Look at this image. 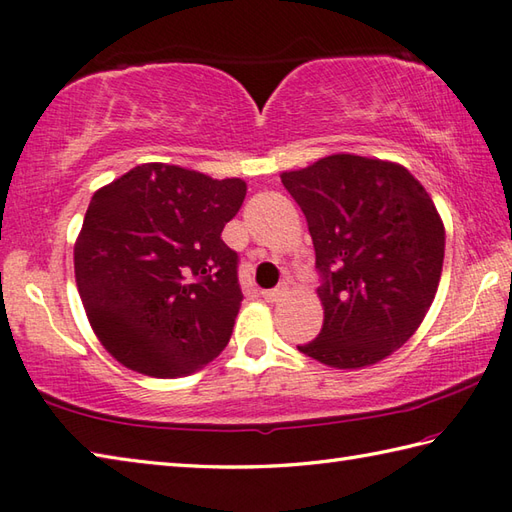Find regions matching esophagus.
<instances>
[{
	"label": "esophagus",
	"mask_w": 512,
	"mask_h": 512,
	"mask_svg": "<svg viewBox=\"0 0 512 512\" xmlns=\"http://www.w3.org/2000/svg\"><path fill=\"white\" fill-rule=\"evenodd\" d=\"M264 299L266 302H279V299H282L284 295H286V288L284 286H277V288H273V290H264Z\"/></svg>",
	"instance_id": "obj_1"
}]
</instances>
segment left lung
Segmentation results:
<instances>
[{
    "instance_id": "left-lung-1",
    "label": "left lung",
    "mask_w": 512,
    "mask_h": 512,
    "mask_svg": "<svg viewBox=\"0 0 512 512\" xmlns=\"http://www.w3.org/2000/svg\"><path fill=\"white\" fill-rule=\"evenodd\" d=\"M282 184L306 215L322 277L324 326L299 353L344 370L382 362L437 293L446 233L433 199L404 166L359 155H328Z\"/></svg>"
}]
</instances>
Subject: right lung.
I'll return each mask as SVG.
<instances>
[{
  "label": "right lung",
  "instance_id": "1",
  "mask_svg": "<svg viewBox=\"0 0 512 512\" xmlns=\"http://www.w3.org/2000/svg\"><path fill=\"white\" fill-rule=\"evenodd\" d=\"M244 197L237 177L155 162L90 199L75 282L90 326L119 364L173 379L226 348L244 295L222 230Z\"/></svg>",
  "mask_w": 512,
  "mask_h": 512
}]
</instances>
